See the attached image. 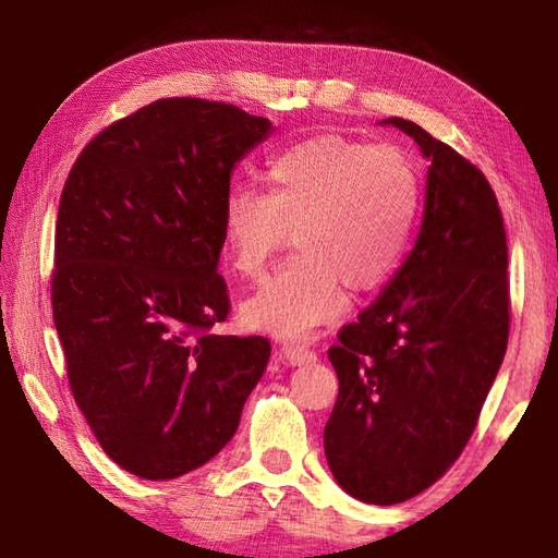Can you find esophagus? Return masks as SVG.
Listing matches in <instances>:
<instances>
[{"mask_svg":"<svg viewBox=\"0 0 558 558\" xmlns=\"http://www.w3.org/2000/svg\"><path fill=\"white\" fill-rule=\"evenodd\" d=\"M282 359H286V362H288V364H292V366H300V364H310V362H315L317 354L313 352V349H307V347H300V344H286V347H282Z\"/></svg>","mask_w":558,"mask_h":558,"instance_id":"1","label":"esophagus"}]
</instances>
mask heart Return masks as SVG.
<instances>
[{
    "instance_id": "obj_1",
    "label": "heart",
    "mask_w": 558,
    "mask_h": 558,
    "mask_svg": "<svg viewBox=\"0 0 558 558\" xmlns=\"http://www.w3.org/2000/svg\"><path fill=\"white\" fill-rule=\"evenodd\" d=\"M268 192L233 189L223 202L231 268L258 278L295 231L300 256L241 302L245 327L305 342L347 310L349 286L389 280L421 214V177L401 149L323 135L295 143L268 165Z\"/></svg>"
}]
</instances>
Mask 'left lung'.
<instances>
[{
    "instance_id": "1",
    "label": "left lung",
    "mask_w": 558,
    "mask_h": 558,
    "mask_svg": "<svg viewBox=\"0 0 558 558\" xmlns=\"http://www.w3.org/2000/svg\"><path fill=\"white\" fill-rule=\"evenodd\" d=\"M428 159L413 251L329 349L339 396L325 426L337 485L366 505L421 495L458 460L507 352V235L475 165L389 118Z\"/></svg>"
}]
</instances>
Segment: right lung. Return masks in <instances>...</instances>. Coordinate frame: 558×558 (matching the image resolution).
I'll use <instances>...</instances> for the list:
<instances>
[{
    "label": "right lung",
    "instance_id": "1",
    "mask_svg": "<svg viewBox=\"0 0 558 558\" xmlns=\"http://www.w3.org/2000/svg\"><path fill=\"white\" fill-rule=\"evenodd\" d=\"M272 122L202 98L155 100L90 140L56 221L53 323L100 448L145 480L209 462L270 359L266 337L206 335L235 165Z\"/></svg>",
    "mask_w": 558,
    "mask_h": 558
}]
</instances>
